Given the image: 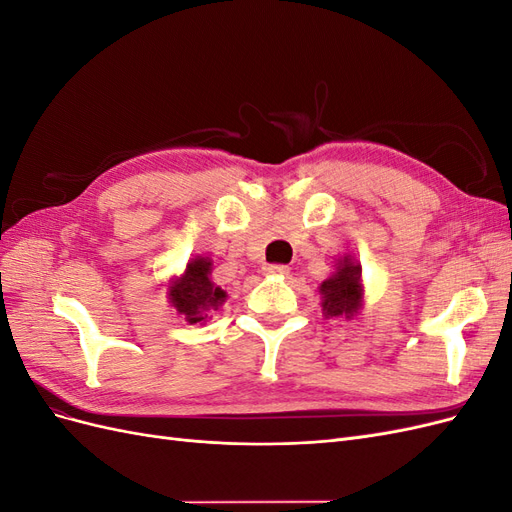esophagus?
Masks as SVG:
<instances>
[{
  "instance_id": "1",
  "label": "esophagus",
  "mask_w": 512,
  "mask_h": 512,
  "mask_svg": "<svg viewBox=\"0 0 512 512\" xmlns=\"http://www.w3.org/2000/svg\"><path fill=\"white\" fill-rule=\"evenodd\" d=\"M267 273H273V275H288V273H290V267H286V265H269V267H267Z\"/></svg>"
}]
</instances>
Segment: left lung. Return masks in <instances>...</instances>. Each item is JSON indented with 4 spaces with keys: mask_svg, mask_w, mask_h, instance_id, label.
I'll return each mask as SVG.
<instances>
[{
    "mask_svg": "<svg viewBox=\"0 0 512 512\" xmlns=\"http://www.w3.org/2000/svg\"><path fill=\"white\" fill-rule=\"evenodd\" d=\"M324 316H352L361 307V267L344 258L331 280L320 286Z\"/></svg>",
    "mask_w": 512,
    "mask_h": 512,
    "instance_id": "left-lung-1",
    "label": "left lung"
}]
</instances>
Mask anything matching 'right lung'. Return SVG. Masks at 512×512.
<instances>
[{
  "label": "right lung",
  "instance_id": "1",
  "mask_svg": "<svg viewBox=\"0 0 512 512\" xmlns=\"http://www.w3.org/2000/svg\"><path fill=\"white\" fill-rule=\"evenodd\" d=\"M211 260L194 258L185 273L170 286V303L188 322L207 318V309H218L226 292L211 282Z\"/></svg>",
  "mask_w": 512,
  "mask_h": 512
}]
</instances>
